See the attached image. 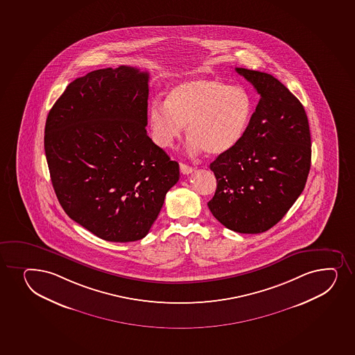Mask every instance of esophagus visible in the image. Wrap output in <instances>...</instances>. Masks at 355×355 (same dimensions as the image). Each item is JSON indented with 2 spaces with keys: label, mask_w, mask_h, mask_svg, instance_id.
<instances>
[{
  "label": "esophagus",
  "mask_w": 355,
  "mask_h": 355,
  "mask_svg": "<svg viewBox=\"0 0 355 355\" xmlns=\"http://www.w3.org/2000/svg\"><path fill=\"white\" fill-rule=\"evenodd\" d=\"M180 172L183 173V175H189V173H191L193 171V168L192 166H189L187 164L180 163Z\"/></svg>",
  "instance_id": "1"
}]
</instances>
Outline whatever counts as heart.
I'll list each match as a JSON object with an SVG mask.
<instances>
[{
    "label": "heart",
    "instance_id": "b5f03b06",
    "mask_svg": "<svg viewBox=\"0 0 355 355\" xmlns=\"http://www.w3.org/2000/svg\"><path fill=\"white\" fill-rule=\"evenodd\" d=\"M252 116L247 91L214 78L184 81L168 91L165 105L148 110L152 137L160 148H171L187 125L189 150L223 155L243 139Z\"/></svg>",
    "mask_w": 355,
    "mask_h": 355
}]
</instances>
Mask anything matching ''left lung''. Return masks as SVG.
<instances>
[{"instance_id": "8db88e82", "label": "left lung", "mask_w": 355, "mask_h": 355, "mask_svg": "<svg viewBox=\"0 0 355 355\" xmlns=\"http://www.w3.org/2000/svg\"><path fill=\"white\" fill-rule=\"evenodd\" d=\"M261 96L243 139L218 155L207 207L224 227L259 234L279 223L302 193L311 168L307 114L299 99L268 73L235 68Z\"/></svg>"}]
</instances>
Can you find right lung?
Masks as SVG:
<instances>
[{
	"mask_svg": "<svg viewBox=\"0 0 355 355\" xmlns=\"http://www.w3.org/2000/svg\"><path fill=\"white\" fill-rule=\"evenodd\" d=\"M148 73L119 66L68 85L48 113L44 152L59 203L100 239L148 235L180 165L148 136Z\"/></svg>",
	"mask_w": 355,
	"mask_h": 355,
	"instance_id": "right-lung-1",
	"label": "right lung"
}]
</instances>
